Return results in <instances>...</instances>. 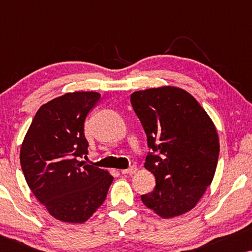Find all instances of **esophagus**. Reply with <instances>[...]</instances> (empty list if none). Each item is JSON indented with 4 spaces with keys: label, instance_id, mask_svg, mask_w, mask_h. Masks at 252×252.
<instances>
[{
    "label": "esophagus",
    "instance_id": "1",
    "mask_svg": "<svg viewBox=\"0 0 252 252\" xmlns=\"http://www.w3.org/2000/svg\"><path fill=\"white\" fill-rule=\"evenodd\" d=\"M136 166L135 165H132V166H129L128 168H125V170H122V173L123 174H133V173H135L136 172Z\"/></svg>",
    "mask_w": 252,
    "mask_h": 252
}]
</instances>
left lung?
Instances as JSON below:
<instances>
[{"label": "left lung", "instance_id": "obj_1", "mask_svg": "<svg viewBox=\"0 0 252 252\" xmlns=\"http://www.w3.org/2000/svg\"><path fill=\"white\" fill-rule=\"evenodd\" d=\"M130 103L147 135L144 167L156 178L143 204L172 218L197 204L215 177L219 137L212 120L184 89L151 88L130 95Z\"/></svg>", "mask_w": 252, "mask_h": 252}]
</instances>
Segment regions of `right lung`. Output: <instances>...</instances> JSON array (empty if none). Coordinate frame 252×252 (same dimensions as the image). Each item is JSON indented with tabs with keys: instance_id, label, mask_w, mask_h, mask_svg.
I'll return each instance as SVG.
<instances>
[{
	"instance_id": "1",
	"label": "right lung",
	"mask_w": 252,
	"mask_h": 252,
	"mask_svg": "<svg viewBox=\"0 0 252 252\" xmlns=\"http://www.w3.org/2000/svg\"><path fill=\"white\" fill-rule=\"evenodd\" d=\"M94 92L68 93L37 110L20 149L24 177L55 218L85 222L105 201L108 172L79 159L88 154L85 122L98 104Z\"/></svg>"
}]
</instances>
